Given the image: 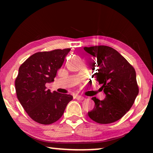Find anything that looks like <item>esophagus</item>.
Wrapping results in <instances>:
<instances>
[{"label":"esophagus","instance_id":"esophagus-1","mask_svg":"<svg viewBox=\"0 0 153 153\" xmlns=\"http://www.w3.org/2000/svg\"><path fill=\"white\" fill-rule=\"evenodd\" d=\"M75 98L78 100H83L85 99L84 97H82V96H76V97Z\"/></svg>","mask_w":153,"mask_h":153}]
</instances>
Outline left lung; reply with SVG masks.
I'll return each instance as SVG.
<instances>
[{
  "mask_svg": "<svg viewBox=\"0 0 153 153\" xmlns=\"http://www.w3.org/2000/svg\"><path fill=\"white\" fill-rule=\"evenodd\" d=\"M83 49L97 60L93 76L102 85L106 95L103 100L92 97L95 107L88 113V116L100 124L116 122L130 109L139 94L134 68L116 50L108 46Z\"/></svg>",
  "mask_w": 153,
  "mask_h": 153,
  "instance_id": "left-lung-1",
  "label": "left lung"
}]
</instances>
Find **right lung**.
<instances>
[{
	"label": "right lung",
	"instance_id": "1",
	"mask_svg": "<svg viewBox=\"0 0 153 153\" xmlns=\"http://www.w3.org/2000/svg\"><path fill=\"white\" fill-rule=\"evenodd\" d=\"M70 49L37 52L21 65L15 79L16 96L23 108L35 122L50 125L61 118L73 97L47 90L61 68Z\"/></svg>",
	"mask_w": 153,
	"mask_h": 153
}]
</instances>
